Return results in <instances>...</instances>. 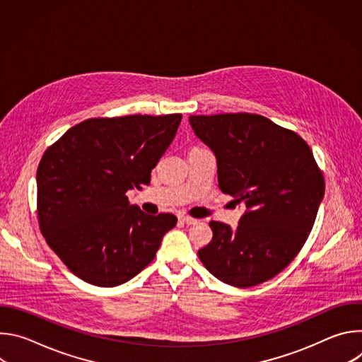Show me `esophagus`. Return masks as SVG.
I'll list each match as a JSON object with an SVG mask.
<instances>
[{"label":"esophagus","instance_id":"1","mask_svg":"<svg viewBox=\"0 0 362 362\" xmlns=\"http://www.w3.org/2000/svg\"><path fill=\"white\" fill-rule=\"evenodd\" d=\"M179 221L183 222V223H186V225H196V223L199 222L197 219H194V218H192V216H187V215H180V216H179Z\"/></svg>","mask_w":362,"mask_h":362}]
</instances>
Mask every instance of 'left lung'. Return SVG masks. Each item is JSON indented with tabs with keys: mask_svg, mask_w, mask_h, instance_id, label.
<instances>
[{
	"mask_svg": "<svg viewBox=\"0 0 362 362\" xmlns=\"http://www.w3.org/2000/svg\"><path fill=\"white\" fill-rule=\"evenodd\" d=\"M218 159L219 187L246 206L236 230L212 221L197 255L219 281L249 288L284 271L314 226L325 180L311 147L295 132L253 113L190 116Z\"/></svg>",
	"mask_w": 362,
	"mask_h": 362,
	"instance_id": "1",
	"label": "left lung"
}]
</instances>
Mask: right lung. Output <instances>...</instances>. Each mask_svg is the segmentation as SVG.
<instances>
[{
    "label": "right lung",
    "mask_w": 362,
    "mask_h": 362,
    "mask_svg": "<svg viewBox=\"0 0 362 362\" xmlns=\"http://www.w3.org/2000/svg\"><path fill=\"white\" fill-rule=\"evenodd\" d=\"M180 120V113L87 119L44 151L37 169L40 230L84 282L109 288L130 281L176 226L175 215H147L126 192L150 183Z\"/></svg>",
    "instance_id": "obj_1"
}]
</instances>
